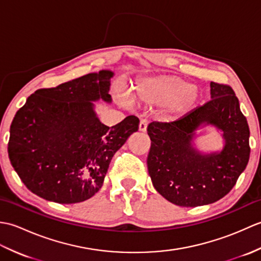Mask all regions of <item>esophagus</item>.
I'll return each mask as SVG.
<instances>
[{
  "mask_svg": "<svg viewBox=\"0 0 261 261\" xmlns=\"http://www.w3.org/2000/svg\"><path fill=\"white\" fill-rule=\"evenodd\" d=\"M147 125H148V121L146 119L141 120L140 123H139V131L140 132H146L147 131Z\"/></svg>",
  "mask_w": 261,
  "mask_h": 261,
  "instance_id": "1",
  "label": "esophagus"
}]
</instances>
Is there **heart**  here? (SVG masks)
<instances>
[{
    "instance_id": "b5f03b06",
    "label": "heart",
    "mask_w": 261,
    "mask_h": 261,
    "mask_svg": "<svg viewBox=\"0 0 261 261\" xmlns=\"http://www.w3.org/2000/svg\"><path fill=\"white\" fill-rule=\"evenodd\" d=\"M135 97L149 105H165L169 120H177L197 107L201 93L195 86L178 76L160 75L138 81L134 87Z\"/></svg>"
}]
</instances>
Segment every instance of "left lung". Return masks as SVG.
Listing matches in <instances>:
<instances>
[{
  "mask_svg": "<svg viewBox=\"0 0 261 261\" xmlns=\"http://www.w3.org/2000/svg\"><path fill=\"white\" fill-rule=\"evenodd\" d=\"M211 101L174 122L148 125L151 147L148 171L156 191L170 203L195 207L224 197L246 169L250 130L239 99L228 85L211 82ZM224 139L220 152L202 153L193 140L204 126Z\"/></svg>",
  "mask_w": 261,
  "mask_h": 261,
  "instance_id": "1",
  "label": "left lung"
}]
</instances>
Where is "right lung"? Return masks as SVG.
<instances>
[{"instance_id": "right-lung-1", "label": "right lung", "mask_w": 261, "mask_h": 261, "mask_svg": "<svg viewBox=\"0 0 261 261\" xmlns=\"http://www.w3.org/2000/svg\"><path fill=\"white\" fill-rule=\"evenodd\" d=\"M112 70L102 69L27 98L10 126L11 165L33 194L60 204L80 203L102 187L114 153L139 129L129 115L113 126L94 102L111 103Z\"/></svg>"}]
</instances>
